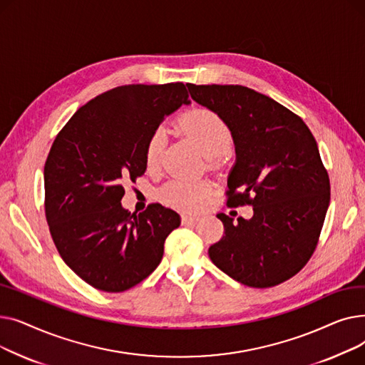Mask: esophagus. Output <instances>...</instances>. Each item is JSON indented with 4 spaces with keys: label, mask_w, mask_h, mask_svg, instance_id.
<instances>
[{
    "label": "esophagus",
    "mask_w": 365,
    "mask_h": 365,
    "mask_svg": "<svg viewBox=\"0 0 365 365\" xmlns=\"http://www.w3.org/2000/svg\"><path fill=\"white\" fill-rule=\"evenodd\" d=\"M198 220H200V217H197V216H187V215L182 216V223L183 225H195Z\"/></svg>",
    "instance_id": "esophagus-1"
}]
</instances>
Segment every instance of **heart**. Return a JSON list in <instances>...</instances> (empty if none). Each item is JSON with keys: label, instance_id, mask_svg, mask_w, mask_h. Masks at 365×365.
Returning <instances> with one entry per match:
<instances>
[{"label": "heart", "instance_id": "1", "mask_svg": "<svg viewBox=\"0 0 365 365\" xmlns=\"http://www.w3.org/2000/svg\"><path fill=\"white\" fill-rule=\"evenodd\" d=\"M179 124L208 158L222 157L232 146L234 136L231 127L212 109L197 108L189 110L180 118ZM165 138L164 128H155L150 133L145 146V163L148 168L158 167L165 146ZM212 185L204 180L175 179L158 190V200L173 208L195 212L212 194Z\"/></svg>", "mask_w": 365, "mask_h": 365}]
</instances>
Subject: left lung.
<instances>
[{"label": "left lung", "mask_w": 365, "mask_h": 365, "mask_svg": "<svg viewBox=\"0 0 365 365\" xmlns=\"http://www.w3.org/2000/svg\"><path fill=\"white\" fill-rule=\"evenodd\" d=\"M195 102L231 127L237 163L226 204L252 205L253 217L223 213V237L212 262L235 281L267 289L294 277L318 245L330 204V179L303 120L267 96L242 86L186 84Z\"/></svg>", "instance_id": "1"}]
</instances>
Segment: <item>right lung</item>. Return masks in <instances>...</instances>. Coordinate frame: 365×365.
<instances>
[{"mask_svg":"<svg viewBox=\"0 0 365 365\" xmlns=\"http://www.w3.org/2000/svg\"><path fill=\"white\" fill-rule=\"evenodd\" d=\"M183 83L110 88L57 133L44 165V210L63 262L91 287L121 293L160 264L180 216L161 204L130 213L125 180L146 170L145 146L165 115L189 103Z\"/></svg>","mask_w":365,"mask_h":365,"instance_id":"add662e5","label":"right lung"}]
</instances>
